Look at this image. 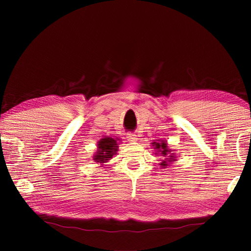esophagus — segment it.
I'll return each mask as SVG.
<instances>
[{
    "mask_svg": "<svg viewBox=\"0 0 251 251\" xmlns=\"http://www.w3.org/2000/svg\"><path fill=\"white\" fill-rule=\"evenodd\" d=\"M127 140H128L129 142H136L137 141V135L135 134H131V132H129V134H127Z\"/></svg>",
    "mask_w": 251,
    "mask_h": 251,
    "instance_id": "esophagus-1",
    "label": "esophagus"
}]
</instances>
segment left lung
Returning a JSON list of instances; mask_svg holds the SVG:
<instances>
[{"instance_id":"obj_1","label":"left lung","mask_w":251,"mask_h":251,"mask_svg":"<svg viewBox=\"0 0 251 251\" xmlns=\"http://www.w3.org/2000/svg\"><path fill=\"white\" fill-rule=\"evenodd\" d=\"M152 146L154 147V149H155L156 152H158L163 157H165L163 159V162L159 164L163 168H166V166H168L170 163L176 161L175 154L174 153H170V152H172V150H170V149H168L167 143L165 142V141L152 142ZM155 154H157V153H155Z\"/></svg>"}]
</instances>
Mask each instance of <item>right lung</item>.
I'll list each match as a JSON object with an SVG mask.
<instances>
[{
  "label": "right lung",
  "mask_w": 251,
  "mask_h": 251,
  "mask_svg": "<svg viewBox=\"0 0 251 251\" xmlns=\"http://www.w3.org/2000/svg\"><path fill=\"white\" fill-rule=\"evenodd\" d=\"M117 140L119 139H114V138L111 137H104L98 142V150L95 153V155L93 159L95 162L103 164L109 161L112 156L115 155L117 152V149H119V146H117Z\"/></svg>",
  "instance_id": "right-lung-1"
}]
</instances>
